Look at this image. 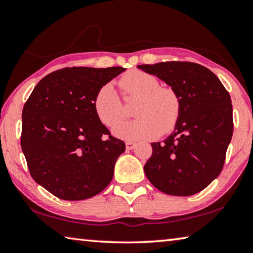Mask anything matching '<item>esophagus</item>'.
Returning <instances> with one entry per match:
<instances>
[{"instance_id": "esophagus-1", "label": "esophagus", "mask_w": 253, "mask_h": 253, "mask_svg": "<svg viewBox=\"0 0 253 253\" xmlns=\"http://www.w3.org/2000/svg\"><path fill=\"white\" fill-rule=\"evenodd\" d=\"M136 147V143L134 142H126V148L127 149H134Z\"/></svg>"}]
</instances>
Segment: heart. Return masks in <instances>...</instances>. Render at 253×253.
Here are the masks:
<instances>
[{
  "label": "heart",
  "mask_w": 253,
  "mask_h": 253,
  "mask_svg": "<svg viewBox=\"0 0 253 253\" xmlns=\"http://www.w3.org/2000/svg\"><path fill=\"white\" fill-rule=\"evenodd\" d=\"M124 95L138 98L130 123L122 124L114 134L124 139L143 140L166 135L172 131L181 115L182 101L178 92L170 85H161L155 76L142 70H130L119 80ZM93 108L99 121L107 127L121 123L125 114L121 98L111 84L98 90Z\"/></svg>",
  "instance_id": "heart-1"
}]
</instances>
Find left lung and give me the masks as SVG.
Masks as SVG:
<instances>
[{"instance_id": "8db88e82", "label": "left lung", "mask_w": 253, "mask_h": 253, "mask_svg": "<svg viewBox=\"0 0 253 253\" xmlns=\"http://www.w3.org/2000/svg\"><path fill=\"white\" fill-rule=\"evenodd\" d=\"M137 68L165 81L182 101L174 131L164 142L152 143L145 174L163 193H199L223 169L233 134L229 92L211 70L194 62L169 61Z\"/></svg>"}]
</instances>
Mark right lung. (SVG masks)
Instances as JSON below:
<instances>
[{
	"label": "right lung",
	"mask_w": 253,
	"mask_h": 253,
	"mask_svg": "<svg viewBox=\"0 0 253 253\" xmlns=\"http://www.w3.org/2000/svg\"><path fill=\"white\" fill-rule=\"evenodd\" d=\"M125 70L63 68L42 78L24 104L21 147L28 169L57 198H92L113 179L115 163L126 146L98 119L93 99Z\"/></svg>",
	"instance_id": "right-lung-1"
}]
</instances>
